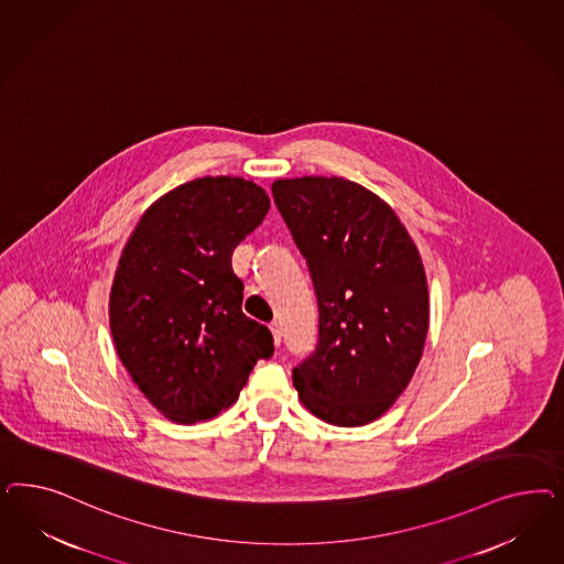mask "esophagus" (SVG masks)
I'll return each mask as SVG.
<instances>
[{"label":"esophagus","instance_id":"34e87169","mask_svg":"<svg viewBox=\"0 0 564 564\" xmlns=\"http://www.w3.org/2000/svg\"><path fill=\"white\" fill-rule=\"evenodd\" d=\"M271 333H273V341L274 345H281V341H283V328H281V325L279 323H271Z\"/></svg>","mask_w":564,"mask_h":564}]
</instances>
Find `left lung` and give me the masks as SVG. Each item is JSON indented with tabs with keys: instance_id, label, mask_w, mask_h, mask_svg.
Segmentation results:
<instances>
[{
	"instance_id": "8db88e82",
	"label": "left lung",
	"mask_w": 564,
	"mask_h": 564,
	"mask_svg": "<svg viewBox=\"0 0 564 564\" xmlns=\"http://www.w3.org/2000/svg\"><path fill=\"white\" fill-rule=\"evenodd\" d=\"M274 205L304 254L318 300V345L293 368L304 408L364 426L415 372L430 325L422 257L393 208L343 177L273 182Z\"/></svg>"
}]
</instances>
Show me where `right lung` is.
<instances>
[{
  "label": "right lung",
  "mask_w": 564,
  "mask_h": 564,
  "mask_svg": "<svg viewBox=\"0 0 564 564\" xmlns=\"http://www.w3.org/2000/svg\"><path fill=\"white\" fill-rule=\"evenodd\" d=\"M267 192L234 175L163 194L121 252L109 326L123 368L171 422L196 424L236 399L273 335L241 312L231 254L269 213Z\"/></svg>",
  "instance_id": "add662e5"
}]
</instances>
